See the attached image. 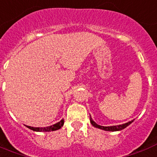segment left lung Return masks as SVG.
Here are the masks:
<instances>
[{"label":"left lung","mask_w":157,"mask_h":157,"mask_svg":"<svg viewBox=\"0 0 157 157\" xmlns=\"http://www.w3.org/2000/svg\"><path fill=\"white\" fill-rule=\"evenodd\" d=\"M90 124H92V126L95 127V128H97L102 129V130H105V131H110V132H116V131H120V130H123L125 128L130 125V124L132 123V122L134 121V119L133 120H131V121L128 122L126 124H120V125H116V126H109V127H105V126H100L99 124H97L92 119V118L90 115Z\"/></svg>","instance_id":"1"}]
</instances>
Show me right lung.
<instances>
[{"mask_svg":"<svg viewBox=\"0 0 157 157\" xmlns=\"http://www.w3.org/2000/svg\"><path fill=\"white\" fill-rule=\"evenodd\" d=\"M63 124H64V120L62 119L61 121L57 123V124H53V125H51V126L45 127V128H34V127L27 126V125H25V126L27 127L28 128L31 129V130H33V131L35 132H51L58 130V129H60L63 126Z\"/></svg>","mask_w":157,"mask_h":157,"instance_id":"add662e5","label":"right lung"}]
</instances>
